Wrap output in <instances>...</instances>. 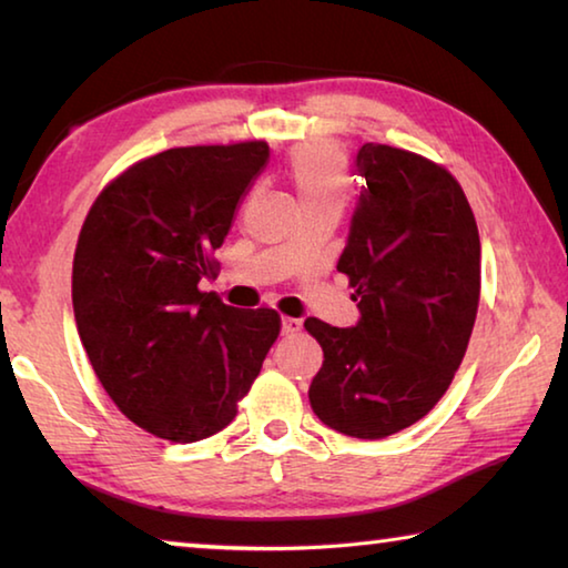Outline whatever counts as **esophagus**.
I'll return each instance as SVG.
<instances>
[{
  "mask_svg": "<svg viewBox=\"0 0 568 568\" xmlns=\"http://www.w3.org/2000/svg\"><path fill=\"white\" fill-rule=\"evenodd\" d=\"M301 331V321H295V318H281V333L283 335H293V333H297Z\"/></svg>",
  "mask_w": 568,
  "mask_h": 568,
  "instance_id": "34e87169",
  "label": "esophagus"
}]
</instances>
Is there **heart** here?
<instances>
[{
	"instance_id": "b5f03b06",
	"label": "heart",
	"mask_w": 568,
	"mask_h": 568,
	"mask_svg": "<svg viewBox=\"0 0 568 568\" xmlns=\"http://www.w3.org/2000/svg\"><path fill=\"white\" fill-rule=\"evenodd\" d=\"M287 175L303 207H343L348 197V168H345L343 152L331 142H307L297 148L287 165Z\"/></svg>"
}]
</instances>
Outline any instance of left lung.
Segmentation results:
<instances>
[{
  "instance_id": "left-lung-1",
  "label": "left lung",
  "mask_w": 568,
  "mask_h": 568,
  "mask_svg": "<svg viewBox=\"0 0 568 568\" xmlns=\"http://www.w3.org/2000/svg\"><path fill=\"white\" fill-rule=\"evenodd\" d=\"M363 190L338 257L361 318H307L323 365L307 398L325 426L376 440L413 426L464 361L480 295L476 217L450 172L408 150L365 145Z\"/></svg>"
}]
</instances>
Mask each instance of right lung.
Instances as JSON below:
<instances>
[{
    "instance_id": "obj_1",
    "label": "right lung",
    "mask_w": 568,
    "mask_h": 568,
    "mask_svg": "<svg viewBox=\"0 0 568 568\" xmlns=\"http://www.w3.org/2000/svg\"><path fill=\"white\" fill-rule=\"evenodd\" d=\"M267 160L265 142L172 148L112 180L84 220L77 331L108 396L152 436L223 430L281 333L271 307L240 311L197 287Z\"/></svg>"
}]
</instances>
